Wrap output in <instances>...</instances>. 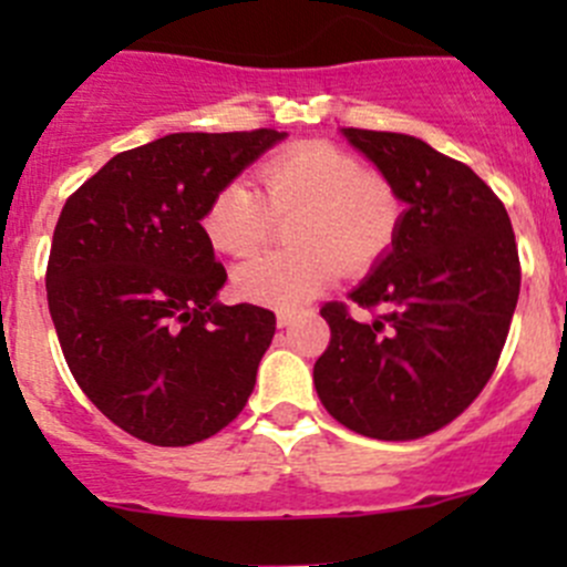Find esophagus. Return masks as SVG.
Masks as SVG:
<instances>
[{
  "label": "esophagus",
  "instance_id": "34e87169",
  "mask_svg": "<svg viewBox=\"0 0 567 567\" xmlns=\"http://www.w3.org/2000/svg\"><path fill=\"white\" fill-rule=\"evenodd\" d=\"M296 318H299V316H296L293 310H279V312H277V323L282 326V329H285V326H290V323H293Z\"/></svg>",
  "mask_w": 567,
  "mask_h": 567
}]
</instances>
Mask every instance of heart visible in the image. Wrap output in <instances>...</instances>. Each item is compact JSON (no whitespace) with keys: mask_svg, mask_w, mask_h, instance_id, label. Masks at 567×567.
<instances>
[{"mask_svg":"<svg viewBox=\"0 0 567 567\" xmlns=\"http://www.w3.org/2000/svg\"><path fill=\"white\" fill-rule=\"evenodd\" d=\"M257 186L221 183L199 219L216 251L247 257L268 241L274 219L293 216V249L251 257L233 274L236 293L255 305H307L340 271L362 277L398 244L405 214L398 186L340 145L299 142L257 169Z\"/></svg>","mask_w":567,"mask_h":567,"instance_id":"1","label":"heart"}]
</instances>
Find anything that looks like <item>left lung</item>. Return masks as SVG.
<instances>
[{"mask_svg": "<svg viewBox=\"0 0 567 567\" xmlns=\"http://www.w3.org/2000/svg\"><path fill=\"white\" fill-rule=\"evenodd\" d=\"M398 186V244L346 301L320 307L331 340L312 370L340 425L411 442L442 431L494 375L522 288L511 216L466 164L409 134L342 128Z\"/></svg>", "mask_w": 567, "mask_h": 567, "instance_id": "8db88e82", "label": "left lung"}]
</instances>
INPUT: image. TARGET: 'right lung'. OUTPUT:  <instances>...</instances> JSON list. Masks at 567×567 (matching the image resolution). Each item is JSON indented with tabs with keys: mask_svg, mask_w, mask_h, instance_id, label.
<instances>
[{
	"mask_svg": "<svg viewBox=\"0 0 567 567\" xmlns=\"http://www.w3.org/2000/svg\"><path fill=\"white\" fill-rule=\"evenodd\" d=\"M285 134H169L117 153L68 197L45 296L82 392L125 433L186 447L230 425L255 390L277 318L225 307L203 210Z\"/></svg>",
	"mask_w": 567,
	"mask_h": 567,
	"instance_id": "add662e5",
	"label": "right lung"
}]
</instances>
